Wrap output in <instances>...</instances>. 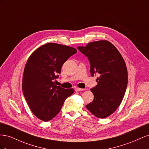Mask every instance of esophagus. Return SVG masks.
<instances>
[{
    "instance_id": "obj_1",
    "label": "esophagus",
    "mask_w": 149,
    "mask_h": 149,
    "mask_svg": "<svg viewBox=\"0 0 149 149\" xmlns=\"http://www.w3.org/2000/svg\"><path fill=\"white\" fill-rule=\"evenodd\" d=\"M85 90L84 89H81V88H75V91H83Z\"/></svg>"
}]
</instances>
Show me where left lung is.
Instances as JSON below:
<instances>
[{"label":"left lung","instance_id":"1","mask_svg":"<svg viewBox=\"0 0 149 149\" xmlns=\"http://www.w3.org/2000/svg\"><path fill=\"white\" fill-rule=\"evenodd\" d=\"M78 49L88 58L92 76L97 74V84L91 89L93 102L86 106L98 118H106L118 109L127 86V70L123 56L109 42L89 43Z\"/></svg>","mask_w":149,"mask_h":149}]
</instances>
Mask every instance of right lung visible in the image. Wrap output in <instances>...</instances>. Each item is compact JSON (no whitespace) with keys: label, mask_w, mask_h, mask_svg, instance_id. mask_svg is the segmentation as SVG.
Listing matches in <instances>:
<instances>
[{"label":"right lung","mask_w":149,"mask_h":149,"mask_svg":"<svg viewBox=\"0 0 149 149\" xmlns=\"http://www.w3.org/2000/svg\"><path fill=\"white\" fill-rule=\"evenodd\" d=\"M77 53L73 47L48 43L31 54L25 66L22 91L31 112L43 121H49L59 113L73 89L55 84L61 69L68 58Z\"/></svg>","instance_id":"right-lung-1"}]
</instances>
